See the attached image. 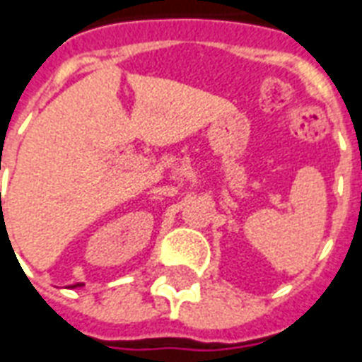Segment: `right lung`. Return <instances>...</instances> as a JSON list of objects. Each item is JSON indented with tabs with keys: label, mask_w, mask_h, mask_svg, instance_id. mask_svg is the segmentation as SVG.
Here are the masks:
<instances>
[{
	"label": "right lung",
	"mask_w": 362,
	"mask_h": 362,
	"mask_svg": "<svg viewBox=\"0 0 362 362\" xmlns=\"http://www.w3.org/2000/svg\"><path fill=\"white\" fill-rule=\"evenodd\" d=\"M76 286H83V283H77V285H71L70 288H76Z\"/></svg>",
	"instance_id": "obj_1"
}]
</instances>
